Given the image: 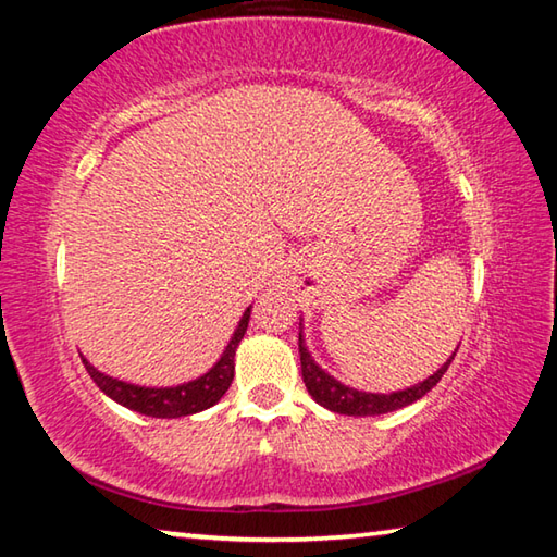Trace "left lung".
Masks as SVG:
<instances>
[{
  "instance_id": "left-lung-1",
  "label": "left lung",
  "mask_w": 557,
  "mask_h": 557,
  "mask_svg": "<svg viewBox=\"0 0 557 557\" xmlns=\"http://www.w3.org/2000/svg\"><path fill=\"white\" fill-rule=\"evenodd\" d=\"M455 354L449 356V361L442 366L437 373H432L428 381L412 385V388H408V391H398V393H391V395H385V393H363V391L348 388V385L338 383L336 379H332V375L319 369V366L312 361V356H309L307 346H305V342H301V334H299L301 379H305V385H307L309 395H312V398L319 405H324V408H329V410L342 412V414H358V418H366V414L393 412V410H398V408H405V405H410L414 400H420L422 395L435 388L442 375L447 373Z\"/></svg>"
}]
</instances>
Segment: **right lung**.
<instances>
[{"instance_id":"obj_1","label":"right lung","mask_w":557,"mask_h":557,"mask_svg":"<svg viewBox=\"0 0 557 557\" xmlns=\"http://www.w3.org/2000/svg\"><path fill=\"white\" fill-rule=\"evenodd\" d=\"M248 322H250V307L245 309L240 324L231 336L228 346H225L221 361L215 363L209 373H203L201 379L176 385V388H143V385H132L125 381L110 379V375L92 369L86 358H83V366H86V371L90 373V379L96 381L98 388L106 395H110L112 400L125 405V408L149 414V418H182V414H194L211 408V405L219 403L223 398V393L231 388L233 371H235V363H233L235 348H238L245 329H248Z\"/></svg>"}]
</instances>
